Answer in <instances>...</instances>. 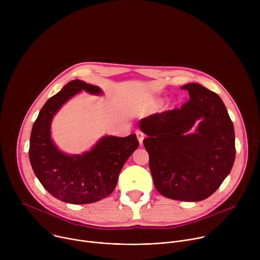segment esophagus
<instances>
[{"instance_id": "obj_1", "label": "esophagus", "mask_w": 260, "mask_h": 260, "mask_svg": "<svg viewBox=\"0 0 260 260\" xmlns=\"http://www.w3.org/2000/svg\"><path fill=\"white\" fill-rule=\"evenodd\" d=\"M136 135H137V138H138V141H139L140 145L142 146L143 140H144V134L141 131H136Z\"/></svg>"}]
</instances>
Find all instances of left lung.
<instances>
[{"label": "left lung", "instance_id": "1", "mask_svg": "<svg viewBox=\"0 0 260 260\" xmlns=\"http://www.w3.org/2000/svg\"><path fill=\"white\" fill-rule=\"evenodd\" d=\"M181 89L190 98L181 109L143 118L139 127L147 135L143 142L157 191L176 201L200 202L213 194L233 169L235 128L217 93L198 83Z\"/></svg>", "mask_w": 260, "mask_h": 260}]
</instances>
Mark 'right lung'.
<instances>
[{"mask_svg":"<svg viewBox=\"0 0 260 260\" xmlns=\"http://www.w3.org/2000/svg\"><path fill=\"white\" fill-rule=\"evenodd\" d=\"M102 95L103 90L73 80L51 96L40 110L30 133L28 156L36 177L55 199L74 205L99 202L115 189L119 173L137 149L135 134L120 138L104 136L82 154L60 151L51 139V122L57 111L80 91Z\"/></svg>","mask_w":260,"mask_h":260,"instance_id":"right-lung-1","label":"right lung"}]
</instances>
